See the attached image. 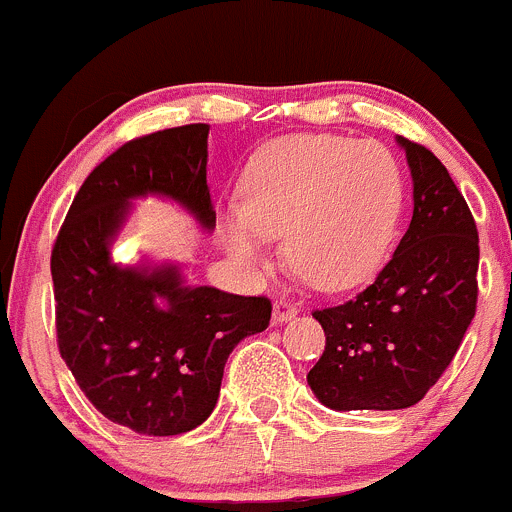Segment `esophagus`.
<instances>
[{
	"label": "esophagus",
	"mask_w": 512,
	"mask_h": 512,
	"mask_svg": "<svg viewBox=\"0 0 512 512\" xmlns=\"http://www.w3.org/2000/svg\"><path fill=\"white\" fill-rule=\"evenodd\" d=\"M298 313V308L293 306L291 301H273V323H286V321H291L293 316H296Z\"/></svg>",
	"instance_id": "obj_1"
}]
</instances>
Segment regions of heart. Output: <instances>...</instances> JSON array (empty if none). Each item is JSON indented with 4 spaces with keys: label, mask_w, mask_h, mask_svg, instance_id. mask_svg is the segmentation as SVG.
Masks as SVG:
<instances>
[{
    "label": "heart",
    "mask_w": 512,
    "mask_h": 512,
    "mask_svg": "<svg viewBox=\"0 0 512 512\" xmlns=\"http://www.w3.org/2000/svg\"><path fill=\"white\" fill-rule=\"evenodd\" d=\"M403 209V174L386 146L341 136H283L249 169L244 206L221 224L229 254L261 268L271 236L313 286L366 281L386 256Z\"/></svg>",
    "instance_id": "1"
}]
</instances>
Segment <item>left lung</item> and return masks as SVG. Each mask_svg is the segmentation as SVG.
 Listing matches in <instances>:
<instances>
[{"label":"left lung","mask_w":512,"mask_h":512,"mask_svg":"<svg viewBox=\"0 0 512 512\" xmlns=\"http://www.w3.org/2000/svg\"><path fill=\"white\" fill-rule=\"evenodd\" d=\"M413 176V219L396 254L356 298L316 308L326 351L308 386L333 411L411 408L463 343L478 303V229L448 169L398 136Z\"/></svg>","instance_id":"left-lung-1"}]
</instances>
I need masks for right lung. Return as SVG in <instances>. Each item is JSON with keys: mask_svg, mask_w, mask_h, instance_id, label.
<instances>
[{"mask_svg": "<svg viewBox=\"0 0 512 512\" xmlns=\"http://www.w3.org/2000/svg\"><path fill=\"white\" fill-rule=\"evenodd\" d=\"M209 124H186L126 141L74 196L52 249L57 343L91 406L116 426L179 435L219 401L229 353L268 328L266 296L186 286L179 266H121L111 246L131 199L164 196L211 231L206 184Z\"/></svg>", "mask_w": 512, "mask_h": 512, "instance_id": "right-lung-1", "label": "right lung"}]
</instances>
